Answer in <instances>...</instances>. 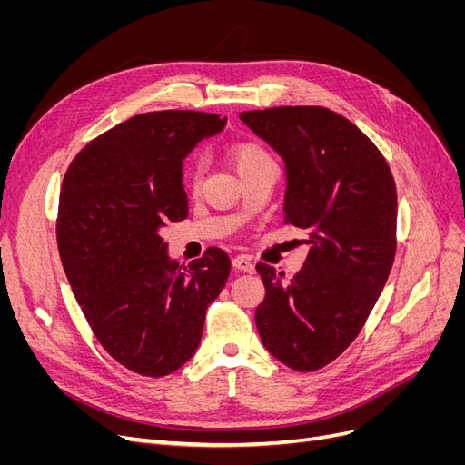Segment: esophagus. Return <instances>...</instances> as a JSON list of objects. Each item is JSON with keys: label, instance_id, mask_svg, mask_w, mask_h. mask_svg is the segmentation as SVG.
I'll use <instances>...</instances> for the list:
<instances>
[{"label": "esophagus", "instance_id": "1", "mask_svg": "<svg viewBox=\"0 0 465 465\" xmlns=\"http://www.w3.org/2000/svg\"><path fill=\"white\" fill-rule=\"evenodd\" d=\"M232 267H236L238 272H246V273L254 272V263H252V260L248 256H234Z\"/></svg>", "mask_w": 465, "mask_h": 465}]
</instances>
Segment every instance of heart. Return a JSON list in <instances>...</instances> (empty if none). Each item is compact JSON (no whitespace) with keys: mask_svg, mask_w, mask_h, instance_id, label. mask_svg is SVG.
I'll return each instance as SVG.
<instances>
[{"mask_svg":"<svg viewBox=\"0 0 465 465\" xmlns=\"http://www.w3.org/2000/svg\"><path fill=\"white\" fill-rule=\"evenodd\" d=\"M229 159L232 163V166L236 168L238 174H246L250 171H254V168L267 164V163H273V159L270 157V153H267L260 143L256 142H241V143H234L229 149ZM200 178H202V161H193L188 168L186 173V180L192 188H198L200 184Z\"/></svg>","mask_w":465,"mask_h":465,"instance_id":"heart-1","label":"heart"}]
</instances>
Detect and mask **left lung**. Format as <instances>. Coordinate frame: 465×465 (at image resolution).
<instances>
[{
	"instance_id": "8db88e82",
	"label": "left lung",
	"mask_w": 465,
	"mask_h": 465,
	"mask_svg": "<svg viewBox=\"0 0 465 465\" xmlns=\"http://www.w3.org/2000/svg\"><path fill=\"white\" fill-rule=\"evenodd\" d=\"M285 164V223L306 229L302 270L258 263L263 347L299 372L340 357L382 292L396 254L398 195L388 163L353 122L322 106L242 112Z\"/></svg>"
}]
</instances>
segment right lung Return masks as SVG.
Listing matches in <instances>:
<instances>
[{
  "label": "right lung",
  "instance_id": "add662e5",
  "mask_svg": "<svg viewBox=\"0 0 465 465\" xmlns=\"http://www.w3.org/2000/svg\"><path fill=\"white\" fill-rule=\"evenodd\" d=\"M227 118L193 110L137 114L98 135L67 168L58 248L96 340L143 376L178 371L198 351L207 306L227 283L221 248L182 267L161 231L188 217L182 166Z\"/></svg>",
  "mask_w": 465,
  "mask_h": 465
}]
</instances>
